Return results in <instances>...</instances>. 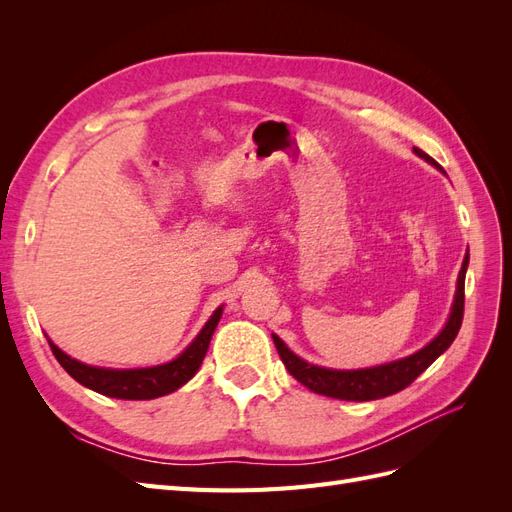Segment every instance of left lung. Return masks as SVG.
<instances>
[{
    "label": "left lung",
    "instance_id": "1",
    "mask_svg": "<svg viewBox=\"0 0 512 512\" xmlns=\"http://www.w3.org/2000/svg\"><path fill=\"white\" fill-rule=\"evenodd\" d=\"M414 153L418 158H423L442 170V166L433 158H429L423 149L414 147ZM468 262H470V256L466 254L457 277V292H455L451 316H448L444 329L436 339H433V342H429L418 352L406 356V359H399L378 367H367V369H348V371L327 369V367H318L299 359V356L294 354L280 337L273 335V344L277 352H280L282 363L290 371V376L297 378L303 386H307L309 391H314L318 395H327L333 399L371 401V399L389 397L404 391L406 386H410L448 346L455 342V337L461 329V320H463V297H466V294H463V288H466Z\"/></svg>",
    "mask_w": 512,
    "mask_h": 512
}]
</instances>
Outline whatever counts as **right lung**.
I'll return each mask as SVG.
<instances>
[{
  "mask_svg": "<svg viewBox=\"0 0 512 512\" xmlns=\"http://www.w3.org/2000/svg\"><path fill=\"white\" fill-rule=\"evenodd\" d=\"M220 318H222V307L215 309L213 316L203 327V331L196 335L194 342L185 348L177 359L156 367H143V369L94 367V365H85L81 361L72 359V356H68L64 350H59L51 339H49V346L59 365L64 367L76 382H81L91 391L106 397H115V399H156L177 391L179 386H183L196 374L200 363L205 359L211 335L215 327H218Z\"/></svg>",
  "mask_w": 512,
  "mask_h": 512,
  "instance_id": "obj_1",
  "label": "right lung"
}]
</instances>
